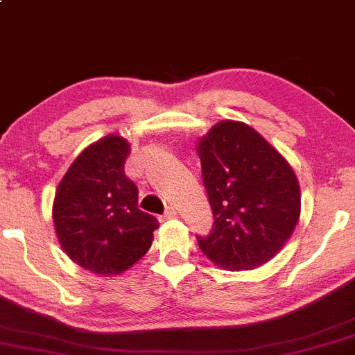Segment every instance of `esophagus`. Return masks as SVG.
I'll return each mask as SVG.
<instances>
[{
	"instance_id": "1",
	"label": "esophagus",
	"mask_w": 355,
	"mask_h": 355,
	"mask_svg": "<svg viewBox=\"0 0 355 355\" xmlns=\"http://www.w3.org/2000/svg\"><path fill=\"white\" fill-rule=\"evenodd\" d=\"M176 215H178L176 208L169 207V208L166 209V213H164V218H176Z\"/></svg>"
}]
</instances>
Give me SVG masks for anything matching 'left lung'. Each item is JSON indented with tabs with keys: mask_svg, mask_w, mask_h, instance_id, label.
Here are the masks:
<instances>
[{
	"mask_svg": "<svg viewBox=\"0 0 355 355\" xmlns=\"http://www.w3.org/2000/svg\"><path fill=\"white\" fill-rule=\"evenodd\" d=\"M196 150L215 218L207 237H196L200 249L228 270L266 264L298 223L295 171L264 137L240 121L216 123Z\"/></svg>",
	"mask_w": 355,
	"mask_h": 355,
	"instance_id": "left-lung-1",
	"label": "left lung"
}]
</instances>
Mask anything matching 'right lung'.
<instances>
[{"instance_id": "obj_1", "label": "right lung", "mask_w": 355, "mask_h": 355, "mask_svg": "<svg viewBox=\"0 0 355 355\" xmlns=\"http://www.w3.org/2000/svg\"><path fill=\"white\" fill-rule=\"evenodd\" d=\"M130 146L108 135L78 155L55 191V234L60 245L83 269L116 276L150 249L155 216L139 209V189L123 164Z\"/></svg>"}]
</instances>
